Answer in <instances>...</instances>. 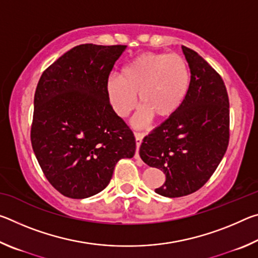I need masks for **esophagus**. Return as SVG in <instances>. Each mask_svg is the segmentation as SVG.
Listing matches in <instances>:
<instances>
[{"label":"esophagus","instance_id":"obj_1","mask_svg":"<svg viewBox=\"0 0 258 258\" xmlns=\"http://www.w3.org/2000/svg\"><path fill=\"white\" fill-rule=\"evenodd\" d=\"M134 137H135V142H137V152H135V159H140V155H139V148H140V145L142 143V139H143V134L141 133H138L135 132L134 133Z\"/></svg>","mask_w":258,"mask_h":258}]
</instances>
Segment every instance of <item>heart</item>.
Returning <instances> with one entry per match:
<instances>
[{"label": "heart", "mask_w": 258, "mask_h": 258, "mask_svg": "<svg viewBox=\"0 0 258 258\" xmlns=\"http://www.w3.org/2000/svg\"><path fill=\"white\" fill-rule=\"evenodd\" d=\"M191 73L184 58L178 54L148 52L128 62L118 75L106 83L108 101L117 116H128L141 104L134 117L138 127H145L152 117L164 120L182 106L190 89Z\"/></svg>", "instance_id": "obj_1"}]
</instances>
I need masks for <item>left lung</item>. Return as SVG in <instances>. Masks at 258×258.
Segmentation results:
<instances>
[{"mask_svg":"<svg viewBox=\"0 0 258 258\" xmlns=\"http://www.w3.org/2000/svg\"><path fill=\"white\" fill-rule=\"evenodd\" d=\"M191 83L182 106L143 139L140 157L159 168L165 183L155 191L168 198L194 194L225 155L230 139L228 91L215 69L197 52L182 46Z\"/></svg>","mask_w":258,"mask_h":258,"instance_id":"obj_1","label":"left lung"}]
</instances>
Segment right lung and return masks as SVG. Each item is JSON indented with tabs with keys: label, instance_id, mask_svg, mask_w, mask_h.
I'll list each match as a JSON object with an SVG mask.
<instances>
[{
	"label": "right lung",
	"instance_id": "obj_1",
	"mask_svg": "<svg viewBox=\"0 0 258 258\" xmlns=\"http://www.w3.org/2000/svg\"><path fill=\"white\" fill-rule=\"evenodd\" d=\"M126 45L82 44L43 72L30 141L43 173L64 197L99 194L116 164L135 154L134 134L108 101L106 83Z\"/></svg>",
	"mask_w": 258,
	"mask_h": 258
}]
</instances>
